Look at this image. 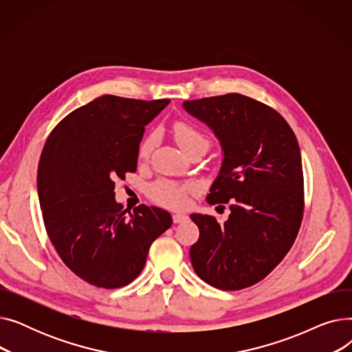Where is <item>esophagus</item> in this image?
<instances>
[{
  "mask_svg": "<svg viewBox=\"0 0 352 352\" xmlns=\"http://www.w3.org/2000/svg\"><path fill=\"white\" fill-rule=\"evenodd\" d=\"M188 217L186 214H174L173 215V221L175 224H179V223H184V221H187Z\"/></svg>",
  "mask_w": 352,
  "mask_h": 352,
  "instance_id": "1",
  "label": "esophagus"
}]
</instances>
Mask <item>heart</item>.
Returning a JSON list of instances; mask_svg holds the SVG:
<instances>
[{
    "label": "heart",
    "instance_id": "b5f03b06",
    "mask_svg": "<svg viewBox=\"0 0 352 352\" xmlns=\"http://www.w3.org/2000/svg\"><path fill=\"white\" fill-rule=\"evenodd\" d=\"M174 135L184 151L190 150V148L198 144L208 146V138L202 134L197 126L187 121H177L174 124ZM157 138L158 135L155 133H151L141 141L140 157L145 158L151 154L157 144ZM192 191L194 186H191V184L178 186V184L170 181H157L150 187V190H148V194H150V197L161 206L170 208H181L187 204L188 194Z\"/></svg>",
    "mask_w": 352,
    "mask_h": 352
}]
</instances>
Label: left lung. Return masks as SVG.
I'll return each mask as SVG.
<instances>
[{
	"mask_svg": "<svg viewBox=\"0 0 352 352\" xmlns=\"http://www.w3.org/2000/svg\"><path fill=\"white\" fill-rule=\"evenodd\" d=\"M182 107L212 129L224 153L207 202L231 201L226 223L190 215L199 230L191 264L211 287H251L283 261L301 226L304 175L297 137L275 109L241 94L184 101Z\"/></svg>",
	"mask_w": 352,
	"mask_h": 352,
	"instance_id": "8db88e82",
	"label": "left lung"
}]
</instances>
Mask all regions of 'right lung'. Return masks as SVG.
<instances>
[{"instance_id": "1", "label": "right lung", "mask_w": 352, "mask_h": 352, "mask_svg": "<svg viewBox=\"0 0 352 352\" xmlns=\"http://www.w3.org/2000/svg\"><path fill=\"white\" fill-rule=\"evenodd\" d=\"M168 104L102 96L74 109L45 141L36 175L45 230L64 264L91 285L134 281L173 224L168 211L144 204L125 217L114 192V179L137 171L145 125Z\"/></svg>"}]
</instances>
